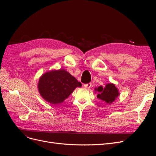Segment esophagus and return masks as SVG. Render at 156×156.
Returning a JSON list of instances; mask_svg holds the SVG:
<instances>
[{
    "label": "esophagus",
    "mask_w": 156,
    "mask_h": 156,
    "mask_svg": "<svg viewBox=\"0 0 156 156\" xmlns=\"http://www.w3.org/2000/svg\"><path fill=\"white\" fill-rule=\"evenodd\" d=\"M91 86H92V83H87V84H84V88H90L91 87Z\"/></svg>",
    "instance_id": "obj_1"
}]
</instances>
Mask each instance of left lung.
Segmentation results:
<instances>
[{"mask_svg":"<svg viewBox=\"0 0 156 156\" xmlns=\"http://www.w3.org/2000/svg\"><path fill=\"white\" fill-rule=\"evenodd\" d=\"M95 90L98 92V98L109 104L114 101L119 96V90L112 83H108L105 88L100 86L98 88H96Z\"/></svg>","mask_w":156,"mask_h":156,"instance_id":"left-lung-1","label":"left lung"}]
</instances>
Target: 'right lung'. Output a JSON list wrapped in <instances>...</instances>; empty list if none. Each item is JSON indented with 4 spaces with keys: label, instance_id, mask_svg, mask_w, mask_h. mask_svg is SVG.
<instances>
[{
    "label": "right lung",
    "instance_id": "right-lung-1",
    "mask_svg": "<svg viewBox=\"0 0 156 156\" xmlns=\"http://www.w3.org/2000/svg\"><path fill=\"white\" fill-rule=\"evenodd\" d=\"M82 84L64 69L51 70L39 79L38 91L41 97L51 104L62 103L75 88Z\"/></svg>",
    "mask_w": 156,
    "mask_h": 156
}]
</instances>
